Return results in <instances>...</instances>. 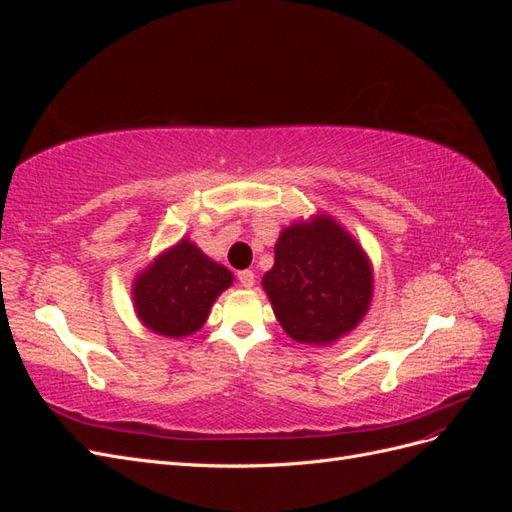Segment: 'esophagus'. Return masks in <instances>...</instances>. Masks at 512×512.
Wrapping results in <instances>:
<instances>
[{"label":"esophagus","instance_id":"1","mask_svg":"<svg viewBox=\"0 0 512 512\" xmlns=\"http://www.w3.org/2000/svg\"><path fill=\"white\" fill-rule=\"evenodd\" d=\"M237 280H239V284H241L243 288H252L254 282H256V275H254V271L245 269V271H239V273H237Z\"/></svg>","mask_w":512,"mask_h":512}]
</instances>
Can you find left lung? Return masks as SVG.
<instances>
[{"instance_id":"8db88e82","label":"left lung","mask_w":512,"mask_h":512,"mask_svg":"<svg viewBox=\"0 0 512 512\" xmlns=\"http://www.w3.org/2000/svg\"><path fill=\"white\" fill-rule=\"evenodd\" d=\"M371 267L363 250L331 218L294 224L275 245L262 277L282 329L301 344H331L352 331L371 301Z\"/></svg>"}]
</instances>
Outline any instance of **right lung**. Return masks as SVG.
Listing matches in <instances>:
<instances>
[{
	"label": "right lung",
	"mask_w": 512,
	"mask_h": 512,
	"mask_svg": "<svg viewBox=\"0 0 512 512\" xmlns=\"http://www.w3.org/2000/svg\"><path fill=\"white\" fill-rule=\"evenodd\" d=\"M232 273L183 239L162 254L134 284V305L147 329L185 337L203 327L213 301Z\"/></svg>",
	"instance_id": "obj_1"
}]
</instances>
